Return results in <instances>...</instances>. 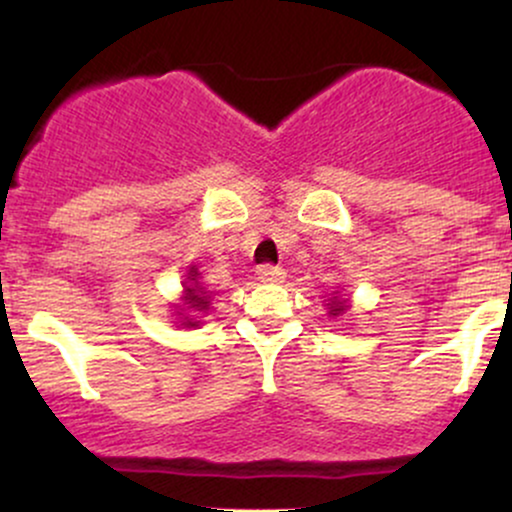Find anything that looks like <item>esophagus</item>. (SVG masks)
Segmentation results:
<instances>
[{"instance_id":"esophagus-1","label":"esophagus","mask_w":512,"mask_h":512,"mask_svg":"<svg viewBox=\"0 0 512 512\" xmlns=\"http://www.w3.org/2000/svg\"><path fill=\"white\" fill-rule=\"evenodd\" d=\"M284 269L281 267H274V264H262V267H257V279L260 281H269V284H279V281H284Z\"/></svg>"}]
</instances>
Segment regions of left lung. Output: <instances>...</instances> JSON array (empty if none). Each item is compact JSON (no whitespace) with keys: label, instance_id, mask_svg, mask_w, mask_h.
<instances>
[{"label":"left lung","instance_id":"1","mask_svg":"<svg viewBox=\"0 0 512 512\" xmlns=\"http://www.w3.org/2000/svg\"><path fill=\"white\" fill-rule=\"evenodd\" d=\"M327 305H330V310H327V313H330L332 317L342 315V313H344V310H346V308H349V303H346V301H344V298H339V296H332V298H330V303H327Z\"/></svg>","mask_w":512,"mask_h":512}]
</instances>
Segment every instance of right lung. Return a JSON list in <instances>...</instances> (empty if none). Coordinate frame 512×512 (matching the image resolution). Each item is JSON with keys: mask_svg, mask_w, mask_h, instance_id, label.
Wrapping results in <instances>:
<instances>
[{"mask_svg": "<svg viewBox=\"0 0 512 512\" xmlns=\"http://www.w3.org/2000/svg\"><path fill=\"white\" fill-rule=\"evenodd\" d=\"M185 284V296H182V308L180 310H190V313H207L209 305H211V296L209 291L204 289L202 284H199V272L197 267H190L187 269V281H182ZM182 315V313H180ZM182 327H197L199 320L195 317H182L180 322Z\"/></svg>", "mask_w": 512, "mask_h": 512, "instance_id": "add662e5", "label": "right lung"}]
</instances>
